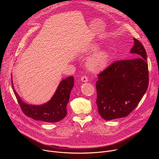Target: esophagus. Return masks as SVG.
Listing matches in <instances>:
<instances>
[{"label":"esophagus","instance_id":"esophagus-1","mask_svg":"<svg viewBox=\"0 0 159 159\" xmlns=\"http://www.w3.org/2000/svg\"><path fill=\"white\" fill-rule=\"evenodd\" d=\"M81 80H82V82H87V81H88V78L87 77V76L84 75V76H82V78H81Z\"/></svg>","mask_w":159,"mask_h":159}]
</instances>
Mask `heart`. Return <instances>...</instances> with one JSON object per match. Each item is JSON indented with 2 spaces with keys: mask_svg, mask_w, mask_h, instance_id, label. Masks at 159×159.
Returning a JSON list of instances; mask_svg holds the SVG:
<instances>
[{
  "mask_svg": "<svg viewBox=\"0 0 159 159\" xmlns=\"http://www.w3.org/2000/svg\"><path fill=\"white\" fill-rule=\"evenodd\" d=\"M99 46L96 44H91L87 48L88 52H94L98 50ZM109 58V54L106 50H100L93 53L87 60L86 65L88 69L93 72L102 70L107 65Z\"/></svg>",
  "mask_w": 159,
  "mask_h": 159,
  "instance_id": "obj_1",
  "label": "heart"
}]
</instances>
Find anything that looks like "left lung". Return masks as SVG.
Returning <instances> with one entry per match:
<instances>
[{"instance_id": "left-lung-1", "label": "left lung", "mask_w": 159, "mask_h": 159, "mask_svg": "<svg viewBox=\"0 0 159 159\" xmlns=\"http://www.w3.org/2000/svg\"><path fill=\"white\" fill-rule=\"evenodd\" d=\"M130 50L133 59L116 61L98 75L96 82L99 114L106 120L127 116L136 107L148 85L146 50L136 38Z\"/></svg>"}]
</instances>
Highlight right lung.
<instances>
[{"instance_id":"right-lung-1","label":"right lung","mask_w":159,"mask_h":159,"mask_svg":"<svg viewBox=\"0 0 159 159\" xmlns=\"http://www.w3.org/2000/svg\"><path fill=\"white\" fill-rule=\"evenodd\" d=\"M74 77L63 79L58 85L52 98L47 103L36 106L28 104L22 101L14 89L11 77L12 87L20 107L25 114L36 121L47 123L60 121L66 115V105L74 87Z\"/></svg>"}]
</instances>
